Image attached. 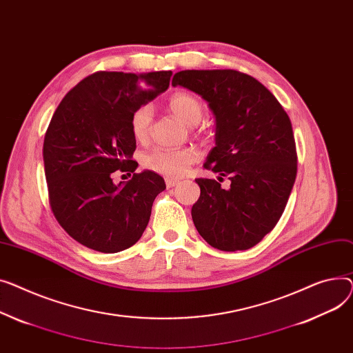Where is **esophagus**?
Listing matches in <instances>:
<instances>
[{
	"label": "esophagus",
	"mask_w": 353,
	"mask_h": 353,
	"mask_svg": "<svg viewBox=\"0 0 353 353\" xmlns=\"http://www.w3.org/2000/svg\"><path fill=\"white\" fill-rule=\"evenodd\" d=\"M165 183H167V188H174L175 185L179 183V181L178 179H167L165 181Z\"/></svg>",
	"instance_id": "1"
}]
</instances>
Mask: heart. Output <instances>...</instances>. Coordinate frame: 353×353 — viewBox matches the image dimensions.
I'll return each instance as SVG.
<instances>
[{
	"label": "heart",
	"instance_id": "heart-1",
	"mask_svg": "<svg viewBox=\"0 0 353 353\" xmlns=\"http://www.w3.org/2000/svg\"><path fill=\"white\" fill-rule=\"evenodd\" d=\"M168 108L183 123L190 127L196 125L205 117V103L195 95L178 92L168 101ZM152 108L150 105L139 107L131 117V131L135 139L145 141L148 138L152 122ZM199 154L195 148L181 150H155L143 158V165L148 170L168 178L182 176L188 167L196 162Z\"/></svg>",
	"mask_w": 353,
	"mask_h": 353
}]
</instances>
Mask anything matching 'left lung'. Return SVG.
Listing matches in <instances>:
<instances>
[{
	"label": "left lung",
	"instance_id": "obj_1",
	"mask_svg": "<svg viewBox=\"0 0 353 353\" xmlns=\"http://www.w3.org/2000/svg\"><path fill=\"white\" fill-rule=\"evenodd\" d=\"M208 102L215 115V147L203 167L228 176L195 179L201 188L192 206L199 235L216 250H250L274 230L296 178L292 123L274 94L251 75L234 70H185L172 78Z\"/></svg>",
	"mask_w": 353,
	"mask_h": 353
}]
</instances>
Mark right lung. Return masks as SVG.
<instances>
[{"instance_id":"add662e5","label":"right lung","mask_w":353,"mask_h":353,"mask_svg":"<svg viewBox=\"0 0 353 353\" xmlns=\"http://www.w3.org/2000/svg\"><path fill=\"white\" fill-rule=\"evenodd\" d=\"M171 71H99L61 101L44 138L51 210L67 234L90 250L115 254L143 234L163 178L145 170L115 185L118 169L135 172L132 114L170 87Z\"/></svg>"}]
</instances>
